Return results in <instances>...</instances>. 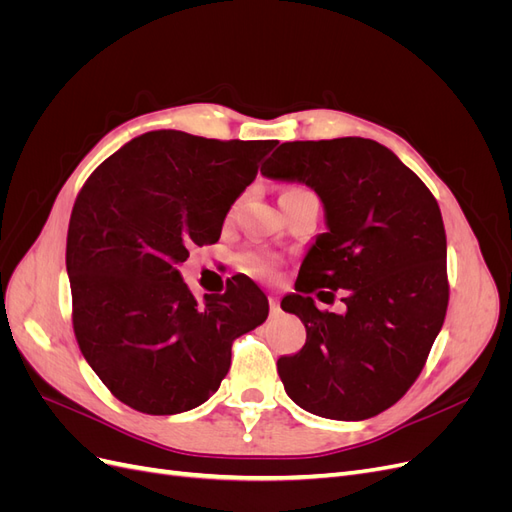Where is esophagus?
<instances>
[{
    "mask_svg": "<svg viewBox=\"0 0 512 512\" xmlns=\"http://www.w3.org/2000/svg\"><path fill=\"white\" fill-rule=\"evenodd\" d=\"M269 307H271L273 314L280 312V301H277V297H269Z\"/></svg>",
    "mask_w": 512,
    "mask_h": 512,
    "instance_id": "esophagus-1",
    "label": "esophagus"
}]
</instances>
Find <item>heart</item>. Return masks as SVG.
<instances>
[{
  "label": "heart",
  "instance_id": "obj_1",
  "mask_svg": "<svg viewBox=\"0 0 512 512\" xmlns=\"http://www.w3.org/2000/svg\"><path fill=\"white\" fill-rule=\"evenodd\" d=\"M288 192H297V188H292ZM241 267L250 275L271 277L277 271V258L265 252H247L241 256Z\"/></svg>",
  "mask_w": 512,
  "mask_h": 512
}]
</instances>
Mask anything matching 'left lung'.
Here are the masks:
<instances>
[{
	"mask_svg": "<svg viewBox=\"0 0 512 512\" xmlns=\"http://www.w3.org/2000/svg\"><path fill=\"white\" fill-rule=\"evenodd\" d=\"M299 181L324 205L318 235L282 309L305 324V346L277 371L294 404L363 421L406 395L421 374L448 307L446 232L436 198L391 149L369 138L294 141L260 168ZM345 292L346 315L322 313Z\"/></svg>",
	"mask_w": 512,
	"mask_h": 512,
	"instance_id": "obj_1",
	"label": "left lung"
}]
</instances>
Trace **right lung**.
<instances>
[{
  "mask_svg": "<svg viewBox=\"0 0 512 512\" xmlns=\"http://www.w3.org/2000/svg\"><path fill=\"white\" fill-rule=\"evenodd\" d=\"M277 141L147 132L104 160L76 196L66 267L72 327L91 369L143 414L188 412L220 389L232 342L269 316L250 277L196 299L179 265L220 239L230 205Z\"/></svg>",
  "mask_w": 512,
  "mask_h": 512,
  "instance_id": "right-lung-1",
  "label": "right lung"
}]
</instances>
